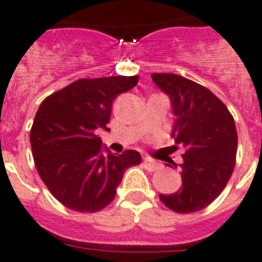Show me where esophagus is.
<instances>
[{
    "label": "esophagus",
    "mask_w": 262,
    "mask_h": 262,
    "mask_svg": "<svg viewBox=\"0 0 262 262\" xmlns=\"http://www.w3.org/2000/svg\"><path fill=\"white\" fill-rule=\"evenodd\" d=\"M144 165H145V169H146L147 171H156V170L159 169L158 163H157L156 161H151V159L149 158L145 159Z\"/></svg>",
    "instance_id": "34e87169"
}]
</instances>
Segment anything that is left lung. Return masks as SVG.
Here are the masks:
<instances>
[{
  "label": "left lung",
  "instance_id": "left-lung-1",
  "mask_svg": "<svg viewBox=\"0 0 262 262\" xmlns=\"http://www.w3.org/2000/svg\"><path fill=\"white\" fill-rule=\"evenodd\" d=\"M151 77L171 99L175 116L171 136L183 149L182 188L161 194L159 199L174 212H196L222 194L235 169V120L222 100L203 85L175 74Z\"/></svg>",
  "mask_w": 262,
  "mask_h": 262
}]
</instances>
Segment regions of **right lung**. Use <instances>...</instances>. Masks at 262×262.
Masks as SVG:
<instances>
[{
    "label": "right lung",
    "instance_id": "right-lung-1",
    "mask_svg": "<svg viewBox=\"0 0 262 262\" xmlns=\"http://www.w3.org/2000/svg\"><path fill=\"white\" fill-rule=\"evenodd\" d=\"M138 76L79 79L43 100L30 142L40 179L54 198L77 212H97L111 204L125 170L141 154L101 153L97 130L108 129L113 100L132 90Z\"/></svg>",
    "mask_w": 262,
    "mask_h": 262
}]
</instances>
